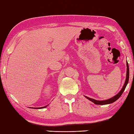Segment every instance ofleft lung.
I'll return each instance as SVG.
<instances>
[{"instance_id":"left-lung-1","label":"left lung","mask_w":134,"mask_h":134,"mask_svg":"<svg viewBox=\"0 0 134 134\" xmlns=\"http://www.w3.org/2000/svg\"><path fill=\"white\" fill-rule=\"evenodd\" d=\"M129 76H130V70H129V66H128V64L127 62V76H126V79H125V82L124 83V85L122 88L121 90H120V92L118 93L117 94H116L115 96L111 98H109L108 100H94L93 99V98H91L88 97L87 96H85L86 98H87L88 100H89L91 102H92L93 103H94L95 104H98V105H105V104H111V103H114L115 102L116 100H117L118 98H119L122 95V93L124 91L126 86L128 83V81H129Z\"/></svg>"}]
</instances>
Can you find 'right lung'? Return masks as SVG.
<instances>
[{
	"label": "right lung",
	"instance_id": "1",
	"mask_svg": "<svg viewBox=\"0 0 134 134\" xmlns=\"http://www.w3.org/2000/svg\"><path fill=\"white\" fill-rule=\"evenodd\" d=\"M47 105H46V106H44V107H38V108H35V107H32V108H35V109H41V108H44L45 107H47Z\"/></svg>",
	"mask_w": 134,
	"mask_h": 134
}]
</instances>
